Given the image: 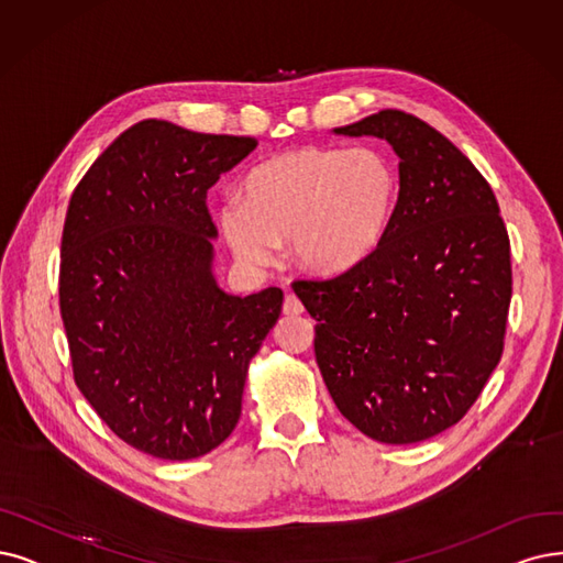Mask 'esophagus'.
<instances>
[{
	"mask_svg": "<svg viewBox=\"0 0 563 563\" xmlns=\"http://www.w3.org/2000/svg\"><path fill=\"white\" fill-rule=\"evenodd\" d=\"M302 311H305V307L298 300V296L286 294V298H284V313H286V317H298V313H302Z\"/></svg>",
	"mask_w": 563,
	"mask_h": 563,
	"instance_id": "1",
	"label": "esophagus"
}]
</instances>
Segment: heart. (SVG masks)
<instances>
[{
  "label": "heart",
  "instance_id": "heart-1",
  "mask_svg": "<svg viewBox=\"0 0 563 563\" xmlns=\"http://www.w3.org/2000/svg\"><path fill=\"white\" fill-rule=\"evenodd\" d=\"M219 208V229L246 265H269L288 240L296 265L332 277L384 244L399 200V173L378 147H298L258 164Z\"/></svg>",
  "mask_w": 563,
  "mask_h": 563
}]
</instances>
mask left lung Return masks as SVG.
Returning a JSON list of instances; mask_svg holds the SVG:
<instances>
[{"instance_id": "left-lung-1", "label": "left lung", "mask_w": 563, "mask_h": 563, "mask_svg": "<svg viewBox=\"0 0 563 563\" xmlns=\"http://www.w3.org/2000/svg\"><path fill=\"white\" fill-rule=\"evenodd\" d=\"M336 136L399 156L393 227L374 256L294 290L317 319L313 351L342 416L380 443H416L462 420L499 365L510 242L492 187L443 133L380 110Z\"/></svg>"}]
</instances>
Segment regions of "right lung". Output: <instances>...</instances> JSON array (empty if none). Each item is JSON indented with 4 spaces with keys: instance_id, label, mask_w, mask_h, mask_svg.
Here are the masks:
<instances>
[{
    "instance_id": "right-lung-1",
    "label": "right lung",
    "mask_w": 563,
    "mask_h": 563,
    "mask_svg": "<svg viewBox=\"0 0 563 563\" xmlns=\"http://www.w3.org/2000/svg\"><path fill=\"white\" fill-rule=\"evenodd\" d=\"M258 141L143 120L76 187L62 233L59 309L74 376L101 420L162 460L227 441L282 288L233 296L214 277L208 189Z\"/></svg>"
}]
</instances>
